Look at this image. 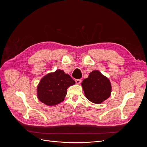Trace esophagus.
I'll list each match as a JSON object with an SVG mask.
<instances>
[{"label": "esophagus", "mask_w": 147, "mask_h": 147, "mask_svg": "<svg viewBox=\"0 0 147 147\" xmlns=\"http://www.w3.org/2000/svg\"><path fill=\"white\" fill-rule=\"evenodd\" d=\"M75 82H76V83L77 84H79L80 83H81V80L80 79H75Z\"/></svg>", "instance_id": "34e87169"}]
</instances>
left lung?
Here are the masks:
<instances>
[{"mask_svg":"<svg viewBox=\"0 0 147 147\" xmlns=\"http://www.w3.org/2000/svg\"><path fill=\"white\" fill-rule=\"evenodd\" d=\"M84 96L92 103L100 104L111 96L112 84L110 80L99 70H92L82 82Z\"/></svg>","mask_w":147,"mask_h":147,"instance_id":"obj_1","label":"left lung"}]
</instances>
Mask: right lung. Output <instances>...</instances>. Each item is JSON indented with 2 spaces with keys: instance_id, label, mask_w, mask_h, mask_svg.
<instances>
[{
  "instance_id": "add662e5",
  "label": "right lung",
  "mask_w": 147,
  "mask_h": 147,
  "mask_svg": "<svg viewBox=\"0 0 147 147\" xmlns=\"http://www.w3.org/2000/svg\"><path fill=\"white\" fill-rule=\"evenodd\" d=\"M75 83L69 74L57 69L42 78L37 88V97L44 104L55 106L64 100L67 88Z\"/></svg>"
}]
</instances>
